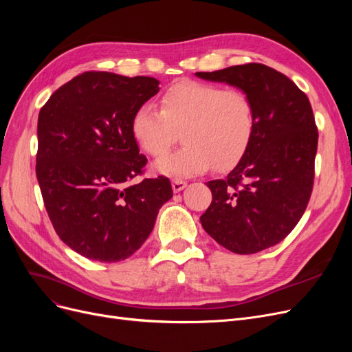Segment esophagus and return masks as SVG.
<instances>
[{
  "instance_id": "34e87169",
  "label": "esophagus",
  "mask_w": 352,
  "mask_h": 352,
  "mask_svg": "<svg viewBox=\"0 0 352 352\" xmlns=\"http://www.w3.org/2000/svg\"><path fill=\"white\" fill-rule=\"evenodd\" d=\"M172 188H173L175 192H180V190L186 188V182H185V180H180V179H173Z\"/></svg>"
}]
</instances>
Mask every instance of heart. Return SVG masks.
<instances>
[{
  "instance_id": "heart-1",
  "label": "heart",
  "mask_w": 352,
  "mask_h": 352,
  "mask_svg": "<svg viewBox=\"0 0 352 352\" xmlns=\"http://www.w3.org/2000/svg\"><path fill=\"white\" fill-rule=\"evenodd\" d=\"M131 132L138 146L154 158L164 157L177 141V132L182 135L185 145L157 163L160 173L184 177L211 166L226 172L248 151L255 133V110L251 98L239 89L180 80L162 95L160 110L151 104L136 109Z\"/></svg>"
}]
</instances>
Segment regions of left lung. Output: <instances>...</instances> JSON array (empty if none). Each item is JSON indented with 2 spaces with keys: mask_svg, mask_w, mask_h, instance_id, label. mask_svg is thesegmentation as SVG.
Segmentation results:
<instances>
[{
  "mask_svg": "<svg viewBox=\"0 0 352 352\" xmlns=\"http://www.w3.org/2000/svg\"><path fill=\"white\" fill-rule=\"evenodd\" d=\"M195 74L242 89L255 110L247 154L226 179L207 182L212 199L201 225L232 252H260L289 235L310 201L318 141L311 104L289 78L260 63Z\"/></svg>",
  "mask_w": 352,
  "mask_h": 352,
  "instance_id": "8db88e82",
  "label": "left lung"
}]
</instances>
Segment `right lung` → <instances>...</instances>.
Masks as SVG:
<instances>
[{"label":"right lung","instance_id":"add662e5","mask_svg":"<svg viewBox=\"0 0 352 352\" xmlns=\"http://www.w3.org/2000/svg\"><path fill=\"white\" fill-rule=\"evenodd\" d=\"M158 83L85 72L39 111L36 177L44 206L60 239L89 260L129 258L173 197L166 176L129 185L148 162L132 136V116Z\"/></svg>","mask_w":352,"mask_h":352}]
</instances>
